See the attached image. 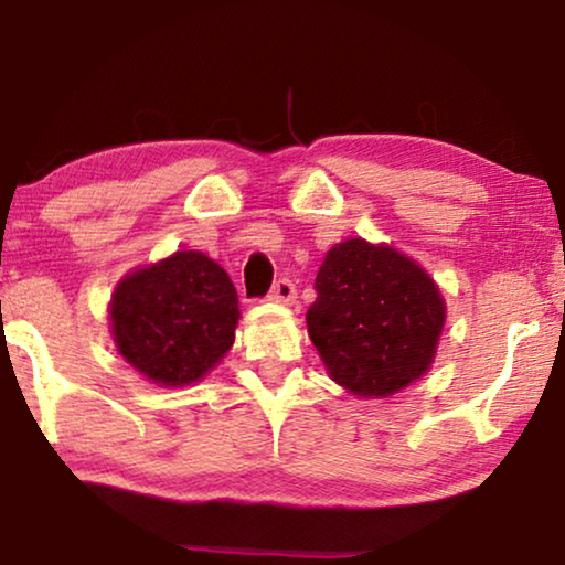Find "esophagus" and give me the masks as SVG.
<instances>
[{
    "label": "esophagus",
    "instance_id": "34e87169",
    "mask_svg": "<svg viewBox=\"0 0 565 565\" xmlns=\"http://www.w3.org/2000/svg\"><path fill=\"white\" fill-rule=\"evenodd\" d=\"M268 297L274 299V302L291 305V302H295V299H297V287H295V284H291V278L281 276V278H278V281L274 284V289H270Z\"/></svg>",
    "mask_w": 565,
    "mask_h": 565
}]
</instances>
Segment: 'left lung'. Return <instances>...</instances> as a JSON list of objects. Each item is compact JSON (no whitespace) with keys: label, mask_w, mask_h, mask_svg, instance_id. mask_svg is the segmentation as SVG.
Instances as JSON below:
<instances>
[{"label":"left lung","mask_w":565,"mask_h":565,"mask_svg":"<svg viewBox=\"0 0 565 565\" xmlns=\"http://www.w3.org/2000/svg\"><path fill=\"white\" fill-rule=\"evenodd\" d=\"M315 289L307 330L338 385L359 397H387L428 372L445 299L411 258L345 239L328 250Z\"/></svg>","instance_id":"obj_1"}]
</instances>
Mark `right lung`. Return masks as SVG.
Returning <instances> with one entry per match:
<instances>
[{
	"instance_id": "1",
	"label": "right lung",
	"mask_w": 565,
	"mask_h": 565,
	"mask_svg": "<svg viewBox=\"0 0 565 565\" xmlns=\"http://www.w3.org/2000/svg\"><path fill=\"white\" fill-rule=\"evenodd\" d=\"M237 291L204 253L180 250L134 270L110 302L120 356L154 385L183 387L220 364L235 341Z\"/></svg>"
}]
</instances>
